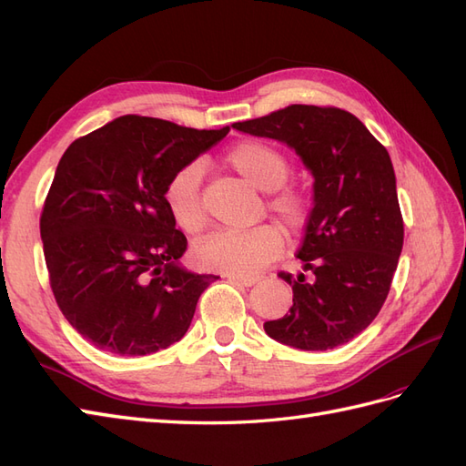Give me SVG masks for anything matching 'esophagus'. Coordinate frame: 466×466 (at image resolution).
<instances>
[{
  "instance_id": "34e87169",
  "label": "esophagus",
  "mask_w": 466,
  "mask_h": 466,
  "mask_svg": "<svg viewBox=\"0 0 466 466\" xmlns=\"http://www.w3.org/2000/svg\"><path fill=\"white\" fill-rule=\"evenodd\" d=\"M228 279H229V281H233V284L250 288V286H255L260 278H258V276H237V274H229V276H228Z\"/></svg>"
}]
</instances>
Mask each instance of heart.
Wrapping results in <instances>:
<instances>
[{"label": "heart", "mask_w": 466, "mask_h": 466, "mask_svg": "<svg viewBox=\"0 0 466 466\" xmlns=\"http://www.w3.org/2000/svg\"><path fill=\"white\" fill-rule=\"evenodd\" d=\"M228 165L241 175L252 187L270 194V209L288 228L298 229L307 219L305 196L293 188H286L291 173L288 157L278 147L247 139L228 153ZM202 165L188 163L168 178L165 202L173 219L182 231L190 235L200 233L208 214L202 200ZM284 247V235L274 225H260L248 231H218L209 235L194 248V258L206 270L225 274L250 276L276 258Z\"/></svg>", "instance_id": "obj_1"}]
</instances>
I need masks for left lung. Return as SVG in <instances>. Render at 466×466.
Masks as SVG:
<instances>
[{"mask_svg":"<svg viewBox=\"0 0 466 466\" xmlns=\"http://www.w3.org/2000/svg\"><path fill=\"white\" fill-rule=\"evenodd\" d=\"M233 128L286 144L311 171L313 208L298 258L311 278L281 272L293 305L266 320L274 340L307 351L342 346L383 307L404 241L389 151L363 122L334 106L291 105Z\"/></svg>","mask_w":466,"mask_h":466,"instance_id":"obj_1","label":"left lung"}]
</instances>
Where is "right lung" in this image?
Here are the masks:
<instances>
[{
    "label": "right lung",
    "instance_id": "obj_1",
    "mask_svg": "<svg viewBox=\"0 0 466 466\" xmlns=\"http://www.w3.org/2000/svg\"><path fill=\"white\" fill-rule=\"evenodd\" d=\"M228 132L126 115L62 155L40 237L56 303L95 348L147 356L187 334L218 276L180 264L187 237L175 228L165 188Z\"/></svg>",
    "mask_w": 466,
    "mask_h": 466
}]
</instances>
